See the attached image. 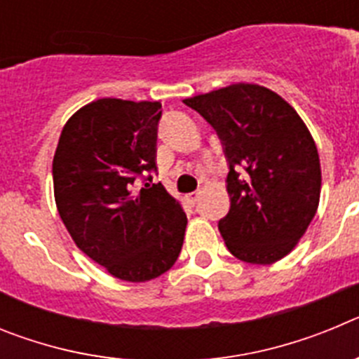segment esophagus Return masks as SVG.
I'll return each mask as SVG.
<instances>
[{
	"label": "esophagus",
	"mask_w": 359,
	"mask_h": 359,
	"mask_svg": "<svg viewBox=\"0 0 359 359\" xmlns=\"http://www.w3.org/2000/svg\"><path fill=\"white\" fill-rule=\"evenodd\" d=\"M185 199L190 203V205H196L199 199V192H190V194L185 196Z\"/></svg>",
	"instance_id": "34e87169"
}]
</instances>
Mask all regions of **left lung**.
<instances>
[{
    "mask_svg": "<svg viewBox=\"0 0 359 359\" xmlns=\"http://www.w3.org/2000/svg\"><path fill=\"white\" fill-rule=\"evenodd\" d=\"M217 131L230 172L226 248L250 264H273L306 233L322 189L318 149L294 107L264 86L237 82L185 98Z\"/></svg>",
    "mask_w": 359,
    "mask_h": 359,
    "instance_id": "left-lung-1",
    "label": "left lung"
}]
</instances>
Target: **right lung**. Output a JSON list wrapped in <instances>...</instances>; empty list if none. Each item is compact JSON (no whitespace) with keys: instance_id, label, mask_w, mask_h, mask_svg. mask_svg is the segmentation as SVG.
Here are the masks:
<instances>
[{"instance_id":"add662e5","label":"right lung","mask_w":359,"mask_h":359,"mask_svg":"<svg viewBox=\"0 0 359 359\" xmlns=\"http://www.w3.org/2000/svg\"><path fill=\"white\" fill-rule=\"evenodd\" d=\"M160 116V102L98 98L69 116L53 154V196L66 230L120 280L160 277L183 246L182 203L161 183L135 187L142 172L158 169Z\"/></svg>"}]
</instances>
